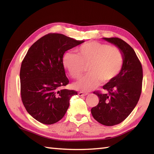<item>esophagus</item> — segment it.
Listing matches in <instances>:
<instances>
[{"label": "esophagus", "instance_id": "obj_1", "mask_svg": "<svg viewBox=\"0 0 154 154\" xmlns=\"http://www.w3.org/2000/svg\"><path fill=\"white\" fill-rule=\"evenodd\" d=\"M87 94H88L87 93H83V92L78 93V95L79 96H86V95H87Z\"/></svg>", "mask_w": 154, "mask_h": 154}]
</instances>
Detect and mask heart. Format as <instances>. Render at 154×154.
I'll return each instance as SVG.
<instances>
[{
    "label": "heart",
    "instance_id": "1",
    "mask_svg": "<svg viewBox=\"0 0 154 154\" xmlns=\"http://www.w3.org/2000/svg\"><path fill=\"white\" fill-rule=\"evenodd\" d=\"M77 52V55L66 52L62 60L64 68L75 79H79L85 66H88L89 74L73 85L75 89L88 92L99 87L102 81L109 83L115 79L122 69V51L109 44L89 42L81 45Z\"/></svg>",
    "mask_w": 154,
    "mask_h": 154
}]
</instances>
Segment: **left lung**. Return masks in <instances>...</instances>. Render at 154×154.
I'll return each instance as SVG.
<instances>
[{"label": "left lung", "instance_id": "left-lung-1", "mask_svg": "<svg viewBox=\"0 0 154 154\" xmlns=\"http://www.w3.org/2000/svg\"><path fill=\"white\" fill-rule=\"evenodd\" d=\"M103 39L119 48L124 57L120 73L103 87L108 93L94 92L99 102L91 109V114L97 122L110 126L122 122L136 106L142 92L143 70L134 50L126 42L119 38Z\"/></svg>", "mask_w": 154, "mask_h": 154}]
</instances>
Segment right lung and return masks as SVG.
Returning <instances> with one entry per match:
<instances>
[{"label": "right lung", "mask_w": 154, "mask_h": 154, "mask_svg": "<svg viewBox=\"0 0 154 154\" xmlns=\"http://www.w3.org/2000/svg\"><path fill=\"white\" fill-rule=\"evenodd\" d=\"M61 34L50 33L29 48L22 62L20 79L23 104L38 122L53 124L60 120L77 92L60 89L69 79L62 63L65 52L83 43Z\"/></svg>", "instance_id": "1"}]
</instances>
